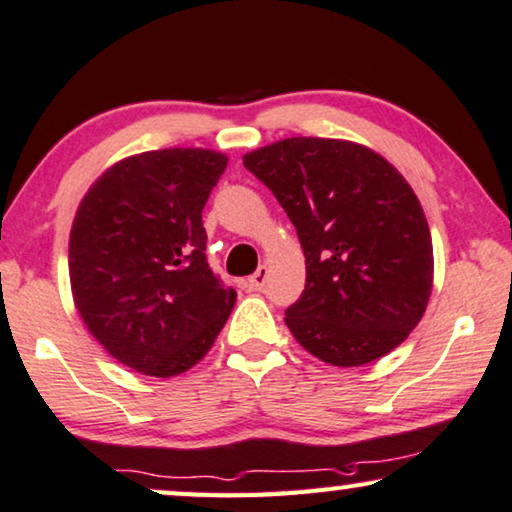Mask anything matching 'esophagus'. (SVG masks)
I'll return each mask as SVG.
<instances>
[{
  "label": "esophagus",
  "mask_w": 512,
  "mask_h": 512,
  "mask_svg": "<svg viewBox=\"0 0 512 512\" xmlns=\"http://www.w3.org/2000/svg\"><path fill=\"white\" fill-rule=\"evenodd\" d=\"M268 274H270L268 265H261V268H258V270L247 279V286L254 288V291H261V288H263L265 284H268Z\"/></svg>",
  "instance_id": "esophagus-1"
}]
</instances>
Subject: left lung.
Listing matches in <instances>:
<instances>
[{"mask_svg":"<svg viewBox=\"0 0 512 512\" xmlns=\"http://www.w3.org/2000/svg\"><path fill=\"white\" fill-rule=\"evenodd\" d=\"M242 161L305 251V291L284 316L298 344L335 367L369 365L402 344L434 281L432 235L404 175L342 138H284Z\"/></svg>","mask_w":512,"mask_h":512,"instance_id":"1","label":"left lung"}]
</instances>
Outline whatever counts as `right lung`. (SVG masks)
Segmentation results:
<instances>
[{"mask_svg": "<svg viewBox=\"0 0 512 512\" xmlns=\"http://www.w3.org/2000/svg\"><path fill=\"white\" fill-rule=\"evenodd\" d=\"M228 157L170 147L127 157L96 177L69 235L76 309L106 351L170 379L205 358L238 293L205 258L203 207Z\"/></svg>", "mask_w": 512, "mask_h": 512, "instance_id": "add662e5", "label": "right lung"}]
</instances>
